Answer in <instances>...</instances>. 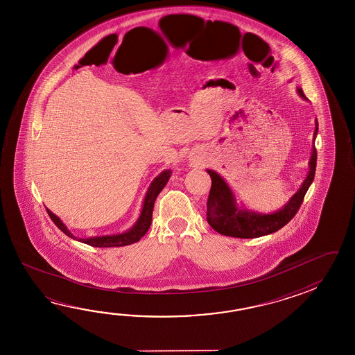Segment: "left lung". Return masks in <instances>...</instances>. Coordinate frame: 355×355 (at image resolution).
I'll return each instance as SVG.
<instances>
[{
  "label": "left lung",
  "mask_w": 355,
  "mask_h": 355,
  "mask_svg": "<svg viewBox=\"0 0 355 355\" xmlns=\"http://www.w3.org/2000/svg\"><path fill=\"white\" fill-rule=\"evenodd\" d=\"M300 96H304L302 89H297ZM318 132V123L313 133V141L316 139ZM317 151L316 147H312V153L309 159V171L307 178L303 181L301 188L295 196H292L288 203L270 214H263L257 211L241 209L236 203L234 193L227 185L219 174L213 170H207L211 179V188L207 202V220L214 231L223 236L237 237V239H255L265 234L277 232L282 227L286 226L295 213L300 209L303 198L306 196L309 185L315 179L316 171Z\"/></svg>",
  "instance_id": "obj_1"
}]
</instances>
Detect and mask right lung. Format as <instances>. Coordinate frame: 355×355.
Segmentation results:
<instances>
[{
  "label": "right lung",
  "instance_id": "1",
  "mask_svg": "<svg viewBox=\"0 0 355 355\" xmlns=\"http://www.w3.org/2000/svg\"><path fill=\"white\" fill-rule=\"evenodd\" d=\"M171 176V170H165L162 171L159 176L155 178L152 181L151 187L147 190V194L144 196V207L139 218L137 219L135 226L128 230L127 232L121 234H112V236H98V237H90V239H77L73 234H71L64 226V223L60 220L55 214H53L49 209H46L51 219L53 220L54 225L60 228L63 234H67L68 237L77 240V241L87 243L94 248H119V246H127L130 243L139 241L144 237L148 228L151 226L152 211L156 198L161 193V190L165 188L167 181Z\"/></svg>",
  "mask_w": 355,
  "mask_h": 355
}]
</instances>
